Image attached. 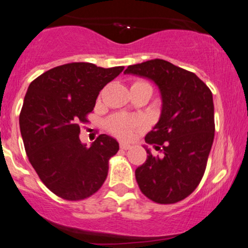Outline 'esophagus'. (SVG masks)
<instances>
[{
    "mask_svg": "<svg viewBox=\"0 0 248 248\" xmlns=\"http://www.w3.org/2000/svg\"><path fill=\"white\" fill-rule=\"evenodd\" d=\"M120 149L121 150H128V149H130V145L127 143H120Z\"/></svg>",
    "mask_w": 248,
    "mask_h": 248,
    "instance_id": "obj_1",
    "label": "esophagus"
}]
</instances>
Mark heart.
<instances>
[{"mask_svg":"<svg viewBox=\"0 0 248 248\" xmlns=\"http://www.w3.org/2000/svg\"><path fill=\"white\" fill-rule=\"evenodd\" d=\"M133 85L147 88L151 91V94H153V86H151L150 83L145 82V80H136V82L133 83ZM106 127L113 135L120 137L122 140H129L132 139L136 129H140V128L143 127V121L140 118L115 114L112 115L106 121Z\"/></svg>","mask_w":248,"mask_h":248,"instance_id":"b5f03b06","label":"heart"}]
</instances>
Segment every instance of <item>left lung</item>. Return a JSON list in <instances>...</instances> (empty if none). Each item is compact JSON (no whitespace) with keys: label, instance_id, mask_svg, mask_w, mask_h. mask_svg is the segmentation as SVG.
Here are the masks:
<instances>
[{"label":"left lung","instance_id":"obj_1","mask_svg":"<svg viewBox=\"0 0 248 248\" xmlns=\"http://www.w3.org/2000/svg\"><path fill=\"white\" fill-rule=\"evenodd\" d=\"M124 73L153 79L163 100L159 121L145 136L162 155L147 149L136 181L151 201L177 203L195 190L207 168L215 136L213 93L192 71L162 59L128 65Z\"/></svg>","mask_w":248,"mask_h":248}]
</instances>
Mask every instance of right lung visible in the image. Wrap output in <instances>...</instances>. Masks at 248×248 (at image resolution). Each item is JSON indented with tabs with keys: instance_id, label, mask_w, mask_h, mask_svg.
<instances>
[{
	"instance_id": "add662e5",
	"label": "right lung",
	"mask_w": 248,
	"mask_h": 248,
	"mask_svg": "<svg viewBox=\"0 0 248 248\" xmlns=\"http://www.w3.org/2000/svg\"><path fill=\"white\" fill-rule=\"evenodd\" d=\"M124 68L71 62L47 70L30 84L19 114L20 134L30 163L59 198L88 199L105 183L119 143L101 134L86 147L79 140L80 126L89 122L100 90Z\"/></svg>"
}]
</instances>
